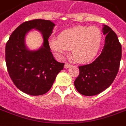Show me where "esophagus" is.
I'll return each instance as SVG.
<instances>
[{
  "mask_svg": "<svg viewBox=\"0 0 126 126\" xmlns=\"http://www.w3.org/2000/svg\"><path fill=\"white\" fill-rule=\"evenodd\" d=\"M71 66H72L71 64H69V63H65V65H64V68H66V69H67V68H69V67H71Z\"/></svg>",
  "mask_w": 126,
  "mask_h": 126,
  "instance_id": "esophagus-1",
  "label": "esophagus"
}]
</instances>
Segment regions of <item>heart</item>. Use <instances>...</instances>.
Returning a JSON list of instances; mask_svg holds the SVG:
<instances>
[{"label":"heart","instance_id":"1","mask_svg":"<svg viewBox=\"0 0 126 126\" xmlns=\"http://www.w3.org/2000/svg\"><path fill=\"white\" fill-rule=\"evenodd\" d=\"M102 36L100 30L95 26H78L62 31L58 39L49 42L51 49L59 55L67 50H72L73 57L80 62L93 60L98 53Z\"/></svg>","mask_w":126,"mask_h":126}]
</instances>
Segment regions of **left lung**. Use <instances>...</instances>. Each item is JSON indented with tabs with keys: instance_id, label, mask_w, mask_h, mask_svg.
Returning a JSON list of instances; mask_svg holds the SVG:
<instances>
[{
	"instance_id": "1",
	"label": "left lung",
	"mask_w": 126,
	"mask_h": 126,
	"mask_svg": "<svg viewBox=\"0 0 126 126\" xmlns=\"http://www.w3.org/2000/svg\"><path fill=\"white\" fill-rule=\"evenodd\" d=\"M103 33L106 37L101 54L91 64L79 66V75L74 84L79 93L85 96H94L109 88L120 67L122 46L116 33L106 25Z\"/></svg>"
}]
</instances>
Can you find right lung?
I'll return each instance as SVG.
<instances>
[{
  "mask_svg": "<svg viewBox=\"0 0 126 126\" xmlns=\"http://www.w3.org/2000/svg\"><path fill=\"white\" fill-rule=\"evenodd\" d=\"M55 26L50 20L34 19L21 24L10 35L6 45V63L9 75L16 88L26 94L37 96L51 89L64 63L56 61L48 38ZM36 29L43 35L44 42L37 51H30L24 44L25 34Z\"/></svg>",
  "mask_w": 126,
  "mask_h": 126,
  "instance_id": "right-lung-1",
  "label": "right lung"
}]
</instances>
